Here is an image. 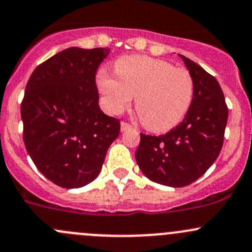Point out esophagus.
Masks as SVG:
<instances>
[{"instance_id": "esophagus-1", "label": "esophagus", "mask_w": 252, "mask_h": 252, "mask_svg": "<svg viewBox=\"0 0 252 252\" xmlns=\"http://www.w3.org/2000/svg\"><path fill=\"white\" fill-rule=\"evenodd\" d=\"M128 129H131V126L129 123H126V122H122L121 123V130L122 131H126Z\"/></svg>"}]
</instances>
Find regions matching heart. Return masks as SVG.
Segmentation results:
<instances>
[{"instance_id":"obj_1","label":"heart","mask_w":252,"mask_h":252,"mask_svg":"<svg viewBox=\"0 0 252 252\" xmlns=\"http://www.w3.org/2000/svg\"><path fill=\"white\" fill-rule=\"evenodd\" d=\"M118 77L99 71L96 84L106 110L123 112L135 95V110L142 124L152 131L176 126L189 112L194 82L189 70L145 55H130L115 63Z\"/></svg>"}]
</instances>
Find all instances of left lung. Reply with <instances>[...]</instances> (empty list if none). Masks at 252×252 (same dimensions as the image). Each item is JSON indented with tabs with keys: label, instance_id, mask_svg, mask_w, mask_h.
<instances>
[{
	"label": "left lung",
	"instance_id": "8db88e82",
	"mask_svg": "<svg viewBox=\"0 0 252 252\" xmlns=\"http://www.w3.org/2000/svg\"><path fill=\"white\" fill-rule=\"evenodd\" d=\"M194 82V94L184 121L160 136L140 134L135 152L140 170L151 181L185 187L213 165L223 145L228 108L215 77L179 54Z\"/></svg>",
	"mask_w": 252,
	"mask_h": 252
}]
</instances>
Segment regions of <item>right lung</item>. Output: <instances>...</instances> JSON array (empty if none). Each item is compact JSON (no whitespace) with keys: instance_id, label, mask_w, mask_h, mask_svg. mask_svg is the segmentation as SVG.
I'll list each match as a JSON object with an SVG mask.
<instances>
[{"instance_id":"add662e5","label":"right lung","mask_w":252,"mask_h":252,"mask_svg":"<svg viewBox=\"0 0 252 252\" xmlns=\"http://www.w3.org/2000/svg\"><path fill=\"white\" fill-rule=\"evenodd\" d=\"M107 48L71 47L37 66L21 102L24 144L57 186L79 189L100 174L121 124L99 106L95 75Z\"/></svg>"}]
</instances>
